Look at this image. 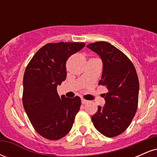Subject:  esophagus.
<instances>
[{
    "instance_id": "esophagus-1",
    "label": "esophagus",
    "mask_w": 157,
    "mask_h": 157,
    "mask_svg": "<svg viewBox=\"0 0 157 157\" xmlns=\"http://www.w3.org/2000/svg\"><path fill=\"white\" fill-rule=\"evenodd\" d=\"M81 102H82V104H86V103H88V102H89V101H88V100H85V99H83V98H82L81 99Z\"/></svg>"
}]
</instances>
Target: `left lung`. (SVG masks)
<instances>
[{
  "mask_svg": "<svg viewBox=\"0 0 157 157\" xmlns=\"http://www.w3.org/2000/svg\"><path fill=\"white\" fill-rule=\"evenodd\" d=\"M87 47L101 57L103 71L99 85L109 91L104 94L105 105L98 106L91 120L99 132L114 137L128 128L137 110V74L130 59L109 43L99 41Z\"/></svg>",
  "mask_w": 157,
  "mask_h": 157,
  "instance_id": "obj_1",
  "label": "left lung"
}]
</instances>
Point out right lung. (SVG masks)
<instances>
[{
	"instance_id": "right-lung-1",
	"label": "right lung",
	"mask_w": 157,
	"mask_h": 157,
	"mask_svg": "<svg viewBox=\"0 0 157 157\" xmlns=\"http://www.w3.org/2000/svg\"><path fill=\"white\" fill-rule=\"evenodd\" d=\"M84 43H50L41 47L27 65L23 76V105L35 130L43 137L58 140L72 128L80 110L79 97L61 98L57 85L66 80L68 58Z\"/></svg>"
}]
</instances>
